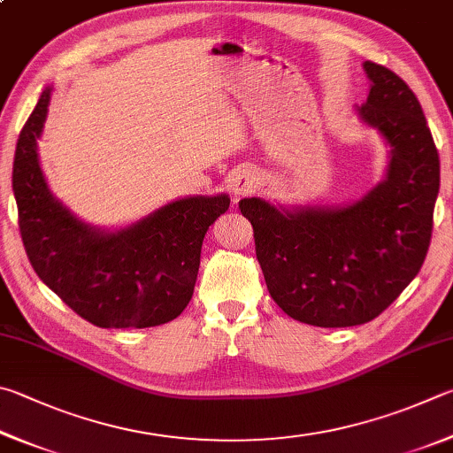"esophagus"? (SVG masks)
Instances as JSON below:
<instances>
[{
	"instance_id": "obj_1",
	"label": "esophagus",
	"mask_w": 453,
	"mask_h": 453,
	"mask_svg": "<svg viewBox=\"0 0 453 453\" xmlns=\"http://www.w3.org/2000/svg\"><path fill=\"white\" fill-rule=\"evenodd\" d=\"M258 187V179L255 171L250 169H234L231 174H228V190L234 198L241 196H249L257 190Z\"/></svg>"
}]
</instances>
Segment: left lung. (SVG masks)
<instances>
[{
  "label": "left lung",
  "instance_id": "1",
  "mask_svg": "<svg viewBox=\"0 0 453 453\" xmlns=\"http://www.w3.org/2000/svg\"><path fill=\"white\" fill-rule=\"evenodd\" d=\"M362 67L370 93L356 113L390 149L384 179L348 204L239 203L274 303L320 328L374 320L416 279L440 190L438 149L416 95L390 69L372 61Z\"/></svg>",
  "mask_w": 453,
  "mask_h": 453
}]
</instances>
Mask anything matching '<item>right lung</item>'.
<instances>
[{
    "label": "right lung",
    "instance_id": "right-lung-1",
    "mask_svg": "<svg viewBox=\"0 0 453 453\" xmlns=\"http://www.w3.org/2000/svg\"><path fill=\"white\" fill-rule=\"evenodd\" d=\"M53 87H45L19 133L13 195L34 271L87 322L99 328H149L171 322L193 298L201 247L231 198L187 196L129 226L99 228L77 219L51 193L39 165Z\"/></svg>",
    "mask_w": 453,
    "mask_h": 453
}]
</instances>
